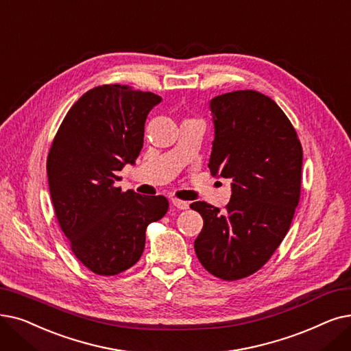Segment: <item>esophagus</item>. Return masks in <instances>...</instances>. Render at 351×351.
I'll use <instances>...</instances> for the list:
<instances>
[{
  "mask_svg": "<svg viewBox=\"0 0 351 351\" xmlns=\"http://www.w3.org/2000/svg\"><path fill=\"white\" fill-rule=\"evenodd\" d=\"M172 205L175 206V208H178V209H188L189 208V204L188 202H185V201H180V199H176V197H173L172 199Z\"/></svg>",
  "mask_w": 351,
  "mask_h": 351,
  "instance_id": "esophagus-1",
  "label": "esophagus"
}]
</instances>
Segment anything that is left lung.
Listing matches in <instances>:
<instances>
[{
	"mask_svg": "<svg viewBox=\"0 0 351 351\" xmlns=\"http://www.w3.org/2000/svg\"><path fill=\"white\" fill-rule=\"evenodd\" d=\"M215 139L208 167L231 179V201L221 212L193 202L204 228L195 252L204 268L235 281L260 269L287 235L300 201L302 147L280 106L255 90L209 101Z\"/></svg>",
	"mask_w": 351,
	"mask_h": 351,
	"instance_id": "8db88e82",
	"label": "left lung"
}]
</instances>
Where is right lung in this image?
<instances>
[{"label":"right lung","mask_w":351,"mask_h":351,"mask_svg":"<svg viewBox=\"0 0 351 351\" xmlns=\"http://www.w3.org/2000/svg\"><path fill=\"white\" fill-rule=\"evenodd\" d=\"M160 101L129 86L91 88L71 106L50 147L47 176L58 225L77 260L99 276L138 263L147 225L169 208L162 195L116 186L117 173L139 156L146 117Z\"/></svg>","instance_id":"obj_1"}]
</instances>
